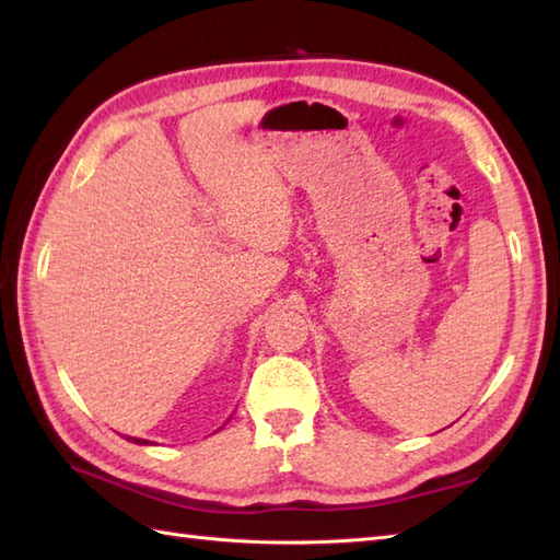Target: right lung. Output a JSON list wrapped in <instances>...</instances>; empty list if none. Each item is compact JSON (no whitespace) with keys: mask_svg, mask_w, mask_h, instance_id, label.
Here are the masks:
<instances>
[{"mask_svg":"<svg viewBox=\"0 0 560 560\" xmlns=\"http://www.w3.org/2000/svg\"><path fill=\"white\" fill-rule=\"evenodd\" d=\"M127 440H132L137 445H149V440H141V438H127Z\"/></svg>","mask_w":560,"mask_h":560,"instance_id":"1","label":"right lung"}]
</instances>
